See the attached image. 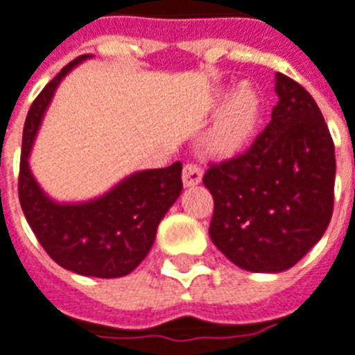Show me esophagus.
<instances>
[{
	"mask_svg": "<svg viewBox=\"0 0 355 355\" xmlns=\"http://www.w3.org/2000/svg\"><path fill=\"white\" fill-rule=\"evenodd\" d=\"M202 175H204V172H202V168L198 166V164H185L183 166V174H181V178H183V185L185 187H194V185H198L200 181H202Z\"/></svg>",
	"mask_w": 355,
	"mask_h": 355,
	"instance_id": "1",
	"label": "esophagus"
}]
</instances>
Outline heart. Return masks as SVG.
Listing matches in <instances>:
<instances>
[{
    "mask_svg": "<svg viewBox=\"0 0 355 355\" xmlns=\"http://www.w3.org/2000/svg\"><path fill=\"white\" fill-rule=\"evenodd\" d=\"M217 119L207 135V149L217 157H234L241 153L257 135L262 101L250 86L226 87L217 93Z\"/></svg>",
    "mask_w": 355,
    "mask_h": 355,
    "instance_id": "1",
    "label": "heart"
}]
</instances>
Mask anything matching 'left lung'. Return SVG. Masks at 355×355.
Listing matches in <instances>:
<instances>
[{
    "label": "left lung",
    "instance_id": "1",
    "mask_svg": "<svg viewBox=\"0 0 355 355\" xmlns=\"http://www.w3.org/2000/svg\"><path fill=\"white\" fill-rule=\"evenodd\" d=\"M279 103L243 155L204 175L215 202L209 238L238 268L281 273L324 236L333 213L335 146L311 93L275 74Z\"/></svg>",
    "mask_w": 355,
    "mask_h": 355
}]
</instances>
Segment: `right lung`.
Instances as JSON below:
<instances>
[{
  "label": "right lung",
  "mask_w": 355,
  "mask_h": 355,
  "mask_svg": "<svg viewBox=\"0 0 355 355\" xmlns=\"http://www.w3.org/2000/svg\"><path fill=\"white\" fill-rule=\"evenodd\" d=\"M89 58L93 55H80L63 67L29 108L18 196L26 220L55 263L78 275L116 279L137 269L153 247L157 226L183 189L181 162L135 172L105 194L84 202H58L42 191L29 168L37 132L61 80Z\"/></svg>",
  "instance_id": "add662e5"
}]
</instances>
